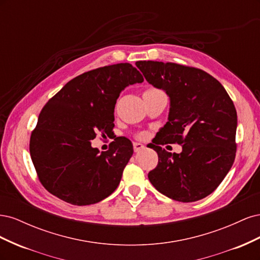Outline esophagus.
Wrapping results in <instances>:
<instances>
[{"label":"esophagus","mask_w":260,"mask_h":260,"mask_svg":"<svg viewBox=\"0 0 260 260\" xmlns=\"http://www.w3.org/2000/svg\"><path fill=\"white\" fill-rule=\"evenodd\" d=\"M144 147H145V146H144V144H142V143H139V142H135V143H133V149H135V152L142 151V149H143Z\"/></svg>","instance_id":"1"}]
</instances>
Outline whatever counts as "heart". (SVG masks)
I'll use <instances>...</instances> for the list:
<instances>
[{"label": "heart", "instance_id": "1", "mask_svg": "<svg viewBox=\"0 0 260 260\" xmlns=\"http://www.w3.org/2000/svg\"><path fill=\"white\" fill-rule=\"evenodd\" d=\"M149 91H152V90H149ZM140 137H142V136H140Z\"/></svg>", "mask_w": 260, "mask_h": 260}]
</instances>
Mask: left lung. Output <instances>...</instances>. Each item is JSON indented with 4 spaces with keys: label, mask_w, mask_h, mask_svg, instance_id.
<instances>
[{
    "label": "left lung",
    "mask_w": 260,
    "mask_h": 260,
    "mask_svg": "<svg viewBox=\"0 0 260 260\" xmlns=\"http://www.w3.org/2000/svg\"><path fill=\"white\" fill-rule=\"evenodd\" d=\"M136 65L146 81L170 100L168 121L152 144L158 164L148 172L149 181L157 191L178 202L206 198L222 182L235 158L238 115L232 100L204 70L153 60ZM166 143L180 144L183 152L165 151L159 145Z\"/></svg>",
    "instance_id": "8db88e82"
}]
</instances>
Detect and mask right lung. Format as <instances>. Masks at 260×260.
<instances>
[{"label":"right lung","instance_id":"obj_1","mask_svg":"<svg viewBox=\"0 0 260 260\" xmlns=\"http://www.w3.org/2000/svg\"><path fill=\"white\" fill-rule=\"evenodd\" d=\"M128 62L101 67L67 82L45 104L30 138V155L42 185L72 205L101 202L119 184L133 154L131 141L116 138L100 153L91 140L114 128L117 99L128 85L143 82Z\"/></svg>","mask_w":260,"mask_h":260}]
</instances>
